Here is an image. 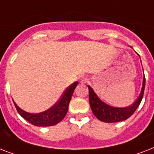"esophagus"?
Here are the masks:
<instances>
[{"mask_svg":"<svg viewBox=\"0 0 154 154\" xmlns=\"http://www.w3.org/2000/svg\"><path fill=\"white\" fill-rule=\"evenodd\" d=\"M87 81V78L86 77H85V76H82V77H81L79 78V82H81V83H84V82H85Z\"/></svg>","mask_w":154,"mask_h":154,"instance_id":"1","label":"esophagus"}]
</instances>
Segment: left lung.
Wrapping results in <instances>:
<instances>
[{
	"instance_id": "1",
	"label": "left lung",
	"mask_w": 154,
	"mask_h": 154,
	"mask_svg": "<svg viewBox=\"0 0 154 154\" xmlns=\"http://www.w3.org/2000/svg\"><path fill=\"white\" fill-rule=\"evenodd\" d=\"M145 85H146V77L144 76L141 94L133 105L125 108L112 107L105 104L99 99L91 87L88 85L89 93V104L92 111L97 119L107 123L122 122L128 119L136 111L140 105L143 97Z\"/></svg>"
}]
</instances>
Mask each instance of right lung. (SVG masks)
I'll use <instances>...</instances> for the list:
<instances>
[{
	"mask_svg": "<svg viewBox=\"0 0 154 154\" xmlns=\"http://www.w3.org/2000/svg\"><path fill=\"white\" fill-rule=\"evenodd\" d=\"M78 82H74L65 89L62 96L59 101L53 105V107L46 111L39 113H29L22 110L17 105L15 102V107L19 114L35 126H52L55 125L65 118V115L69 109V104L75 88Z\"/></svg>",
	"mask_w": 154,
	"mask_h": 154,
	"instance_id": "1",
	"label": "right lung"
}]
</instances>
